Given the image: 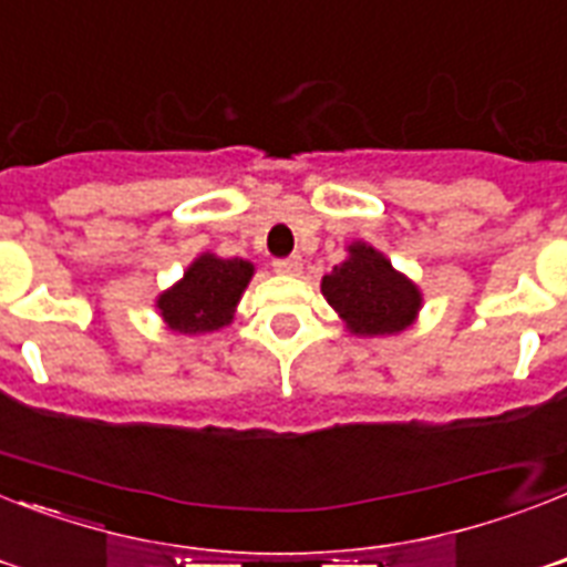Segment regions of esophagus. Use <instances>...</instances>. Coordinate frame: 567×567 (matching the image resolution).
<instances>
[{
    "mask_svg": "<svg viewBox=\"0 0 567 567\" xmlns=\"http://www.w3.org/2000/svg\"><path fill=\"white\" fill-rule=\"evenodd\" d=\"M274 270L282 276H299L302 274V259L299 256H288V259H276Z\"/></svg>",
    "mask_w": 567,
    "mask_h": 567,
    "instance_id": "obj_1",
    "label": "esophagus"
}]
</instances>
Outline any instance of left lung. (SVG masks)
<instances>
[{
    "instance_id": "1",
    "label": "left lung",
    "mask_w": 567,
    "mask_h": 567,
    "mask_svg": "<svg viewBox=\"0 0 567 567\" xmlns=\"http://www.w3.org/2000/svg\"><path fill=\"white\" fill-rule=\"evenodd\" d=\"M320 291L358 338L399 334L411 329L422 311L419 285L367 241L347 244V259L323 276Z\"/></svg>"
}]
</instances>
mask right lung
Wrapping results in <instances>:
<instances>
[{
  "label": "right lung",
  "instance_id": "obj_1",
  "mask_svg": "<svg viewBox=\"0 0 567 567\" xmlns=\"http://www.w3.org/2000/svg\"><path fill=\"white\" fill-rule=\"evenodd\" d=\"M256 265L247 259H220L215 252H200L172 288L156 297V311L168 331L177 334H206L236 320V308L250 285Z\"/></svg>",
  "mask_w": 567,
  "mask_h": 567
}]
</instances>
